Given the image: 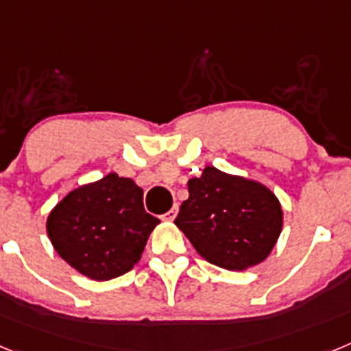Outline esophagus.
Masks as SVG:
<instances>
[{"label":"esophagus","mask_w":351,"mask_h":351,"mask_svg":"<svg viewBox=\"0 0 351 351\" xmlns=\"http://www.w3.org/2000/svg\"><path fill=\"white\" fill-rule=\"evenodd\" d=\"M178 213H179V206H178V204H176V206H173L172 209H170L169 213L165 214V219H170V221H172V219L176 218V216H178Z\"/></svg>","instance_id":"esophagus-1"}]
</instances>
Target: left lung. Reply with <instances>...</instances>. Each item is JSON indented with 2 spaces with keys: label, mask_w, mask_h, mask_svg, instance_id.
Masks as SVG:
<instances>
[{
  "label": "left lung",
  "mask_w": 351,
  "mask_h": 351,
  "mask_svg": "<svg viewBox=\"0 0 351 351\" xmlns=\"http://www.w3.org/2000/svg\"><path fill=\"white\" fill-rule=\"evenodd\" d=\"M176 225L207 262L244 271L267 258L283 226L280 200L256 181L206 167L188 182Z\"/></svg>",
  "instance_id": "obj_1"
}]
</instances>
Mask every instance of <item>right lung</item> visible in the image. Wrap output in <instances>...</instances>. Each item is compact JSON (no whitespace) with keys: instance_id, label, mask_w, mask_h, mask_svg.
Wrapping results in <instances>:
<instances>
[{"instance_id":"add662e5","label":"right lung","mask_w":351,"mask_h":351,"mask_svg":"<svg viewBox=\"0 0 351 351\" xmlns=\"http://www.w3.org/2000/svg\"><path fill=\"white\" fill-rule=\"evenodd\" d=\"M144 191L132 179L108 173L70 191L47 218L58 255L80 274L107 281L141 260L160 219L145 213Z\"/></svg>"}]
</instances>
